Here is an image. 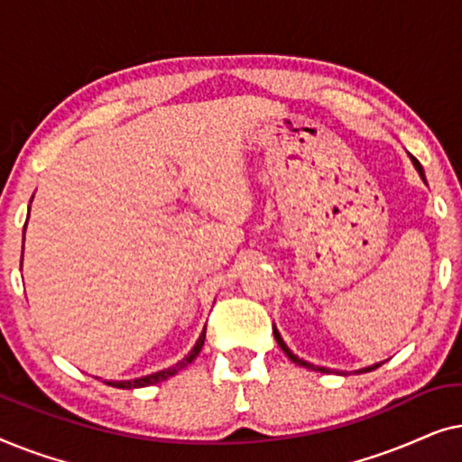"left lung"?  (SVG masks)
Returning <instances> with one entry per match:
<instances>
[{"label":"left lung","mask_w":462,"mask_h":462,"mask_svg":"<svg viewBox=\"0 0 462 462\" xmlns=\"http://www.w3.org/2000/svg\"><path fill=\"white\" fill-rule=\"evenodd\" d=\"M410 160H412V163H414V168H416V170H419L420 179H422V180H425V172H422V166H420V162H419V160H416V157H412V155H410ZM425 182H427V180H425ZM273 337H275V340H277V345H280V346H282V351H283V353H286V356H288L290 359H292V362H294V364H299V365H305V368H309V370H318V372H326V374H328V372H332V370H328V368H319V365H313V364H309V362H305V359H300L299 356H294V353L288 349V345H286V343H283L282 334H280V332H277V328H275V326H273ZM381 364H383V362H381ZM381 364L368 365V368H362V370H356V372H357V374H362V372H372V370H376V368H378V365H381Z\"/></svg>","instance_id":"obj_1"}]
</instances>
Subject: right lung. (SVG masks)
I'll use <instances>...</instances> for the list:
<instances>
[{
    "instance_id": "obj_1",
    "label": "right lung",
    "mask_w": 462,
    "mask_h": 462,
    "mask_svg": "<svg viewBox=\"0 0 462 462\" xmlns=\"http://www.w3.org/2000/svg\"><path fill=\"white\" fill-rule=\"evenodd\" d=\"M23 239H24V237H23ZM204 340H206V328H204V332H201V337L198 338V343H195L193 349L189 351V356H187V357H182L179 364H174V365H172V368H166V370L153 372V374H147V376L134 378V381H106V384H111V387H117V389H138V387H149V384H155V383L166 381V378L174 376L176 372L185 368V365L191 364L193 359L199 356L201 346H204Z\"/></svg>"
}]
</instances>
